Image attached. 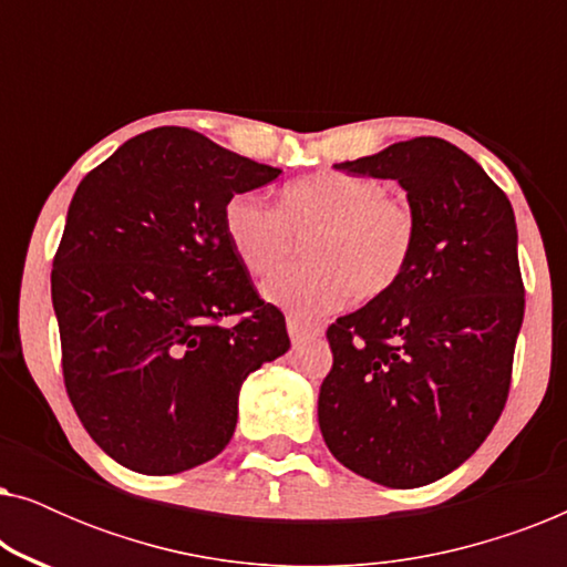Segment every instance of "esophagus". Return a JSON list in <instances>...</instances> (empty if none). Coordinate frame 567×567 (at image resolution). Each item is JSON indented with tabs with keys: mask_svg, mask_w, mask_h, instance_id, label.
Returning a JSON list of instances; mask_svg holds the SVG:
<instances>
[{
	"mask_svg": "<svg viewBox=\"0 0 567 567\" xmlns=\"http://www.w3.org/2000/svg\"><path fill=\"white\" fill-rule=\"evenodd\" d=\"M286 328H289V336H291V343L299 346L301 340L307 338H317L322 336V328H317V324H309V322H301L297 317H286Z\"/></svg>",
	"mask_w": 567,
	"mask_h": 567,
	"instance_id": "34e87169",
	"label": "esophagus"
}]
</instances>
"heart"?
I'll list each match as a JSON object with an SVG mask.
<instances>
[{"instance_id": "obj_1", "label": "heart", "mask_w": 567, "mask_h": 567, "mask_svg": "<svg viewBox=\"0 0 567 567\" xmlns=\"http://www.w3.org/2000/svg\"><path fill=\"white\" fill-rule=\"evenodd\" d=\"M221 229L247 274L270 276L307 235V262L270 278L262 297L305 320L338 312L353 297L377 299L405 276L417 245V216L377 177L320 169L284 185L278 208L252 193L224 204Z\"/></svg>"}]
</instances>
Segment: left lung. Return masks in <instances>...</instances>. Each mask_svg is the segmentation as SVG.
<instances>
[{
  "instance_id": "1",
  "label": "left lung",
  "mask_w": 567,
  "mask_h": 567,
  "mask_svg": "<svg viewBox=\"0 0 567 567\" xmlns=\"http://www.w3.org/2000/svg\"><path fill=\"white\" fill-rule=\"evenodd\" d=\"M336 169L398 181L417 245L392 291L328 328L320 431L355 475L421 487L470 460L508 400L524 322L514 208L470 154L436 136Z\"/></svg>"
}]
</instances>
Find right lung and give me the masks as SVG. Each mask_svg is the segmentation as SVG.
Masks as SVG:
<instances>
[{
  "label": "right lung",
  "instance_id": "add662e5",
  "mask_svg": "<svg viewBox=\"0 0 567 567\" xmlns=\"http://www.w3.org/2000/svg\"><path fill=\"white\" fill-rule=\"evenodd\" d=\"M278 175L162 126L76 188L51 270L61 367L82 425L123 467L177 475L214 460L247 374L289 351L284 315L258 297L221 229L231 196Z\"/></svg>",
  "mask_w": 567,
  "mask_h": 567
}]
</instances>
